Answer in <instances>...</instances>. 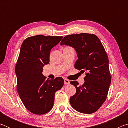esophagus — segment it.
Segmentation results:
<instances>
[{
    "label": "esophagus",
    "mask_w": 128,
    "mask_h": 128,
    "mask_svg": "<svg viewBox=\"0 0 128 128\" xmlns=\"http://www.w3.org/2000/svg\"><path fill=\"white\" fill-rule=\"evenodd\" d=\"M64 83L66 85H69V84H70V81L67 79H64Z\"/></svg>",
    "instance_id": "1"
}]
</instances>
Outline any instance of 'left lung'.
Segmentation results:
<instances>
[{
  "label": "left lung",
  "mask_w": 128,
  "mask_h": 128,
  "mask_svg": "<svg viewBox=\"0 0 128 128\" xmlns=\"http://www.w3.org/2000/svg\"><path fill=\"white\" fill-rule=\"evenodd\" d=\"M60 44L74 48L78 57L75 68L86 72L82 86H78L76 81L70 82L76 88V94L70 98V105L81 113H94L105 102L111 81L109 61L103 46L98 36L88 33L66 36Z\"/></svg>",
  "instance_id": "8db88e82"
}]
</instances>
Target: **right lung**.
<instances>
[{
  "label": "right lung",
  "instance_id": "add662e5",
  "mask_svg": "<svg viewBox=\"0 0 128 128\" xmlns=\"http://www.w3.org/2000/svg\"><path fill=\"white\" fill-rule=\"evenodd\" d=\"M62 38L35 36L27 38L21 46L15 68L17 89L24 105L34 114H42L50 111L56 92L64 85L62 78L46 79L42 74L43 66L49 63L51 49Z\"/></svg>",
  "mask_w": 128,
  "mask_h": 128
}]
</instances>
